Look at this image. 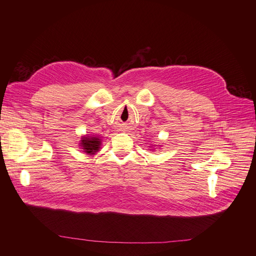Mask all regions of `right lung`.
<instances>
[{"instance_id":"right-lung-1","label":"right lung","mask_w":256,"mask_h":256,"mask_svg":"<svg viewBox=\"0 0 256 256\" xmlns=\"http://www.w3.org/2000/svg\"><path fill=\"white\" fill-rule=\"evenodd\" d=\"M100 145H102V140H100L99 136H82L80 143L81 148L88 154H95L99 150Z\"/></svg>"}]
</instances>
